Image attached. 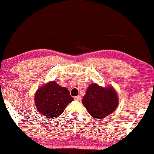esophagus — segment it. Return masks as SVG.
Returning a JSON list of instances; mask_svg holds the SVG:
<instances>
[{
    "instance_id": "esophagus-1",
    "label": "esophagus",
    "mask_w": 154,
    "mask_h": 154,
    "mask_svg": "<svg viewBox=\"0 0 154 154\" xmlns=\"http://www.w3.org/2000/svg\"><path fill=\"white\" fill-rule=\"evenodd\" d=\"M74 100H75V101H80V100H81V96H80V95H78V96H75V97H74Z\"/></svg>"
}]
</instances>
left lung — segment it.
Returning <instances> with one entry per match:
<instances>
[{"mask_svg": "<svg viewBox=\"0 0 154 154\" xmlns=\"http://www.w3.org/2000/svg\"><path fill=\"white\" fill-rule=\"evenodd\" d=\"M82 102L88 113L98 119L111 114L119 104L117 94L112 88H104L95 83L88 88Z\"/></svg>", "mask_w": 154, "mask_h": 154, "instance_id": "left-lung-1", "label": "left lung"}]
</instances>
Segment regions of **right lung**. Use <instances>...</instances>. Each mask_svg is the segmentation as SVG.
I'll return each mask as SVG.
<instances>
[{
  "mask_svg": "<svg viewBox=\"0 0 154 154\" xmlns=\"http://www.w3.org/2000/svg\"><path fill=\"white\" fill-rule=\"evenodd\" d=\"M73 100L67 88L61 87L55 81L40 88L35 95V106L38 112L50 119L60 116Z\"/></svg>",
  "mask_w": 154,
  "mask_h": 154,
  "instance_id": "obj_1",
  "label": "right lung"
}]
</instances>
